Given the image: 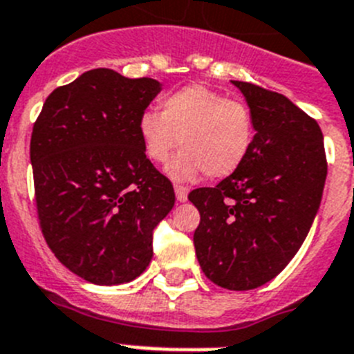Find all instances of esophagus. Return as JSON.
<instances>
[{
    "label": "esophagus",
    "mask_w": 354,
    "mask_h": 354,
    "mask_svg": "<svg viewBox=\"0 0 354 354\" xmlns=\"http://www.w3.org/2000/svg\"><path fill=\"white\" fill-rule=\"evenodd\" d=\"M174 194H176V199L180 201V203H183V201H187L189 190L185 189V187H181V185H176V187H174Z\"/></svg>",
    "instance_id": "34e87169"
}]
</instances>
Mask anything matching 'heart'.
<instances>
[{
    "label": "heart",
    "mask_w": 354,
    "mask_h": 354,
    "mask_svg": "<svg viewBox=\"0 0 354 354\" xmlns=\"http://www.w3.org/2000/svg\"><path fill=\"white\" fill-rule=\"evenodd\" d=\"M254 118L247 104L203 84H190L165 97L160 113L148 111L139 120L146 157L167 164L174 149H185L171 165L176 180H196L206 173L222 180L236 173L254 145Z\"/></svg>",
    "instance_id": "obj_1"
}]
</instances>
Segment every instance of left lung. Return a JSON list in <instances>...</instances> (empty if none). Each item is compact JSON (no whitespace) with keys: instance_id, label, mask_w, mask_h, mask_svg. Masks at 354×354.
Here are the masks:
<instances>
[{"instance_id":"obj_1","label":"left lung","mask_w":354,"mask_h":354,"mask_svg":"<svg viewBox=\"0 0 354 354\" xmlns=\"http://www.w3.org/2000/svg\"><path fill=\"white\" fill-rule=\"evenodd\" d=\"M232 84L252 113V149L236 173L189 199L201 215L194 247L205 275L247 291L270 282L298 252L319 209L328 164L314 118L284 95Z\"/></svg>"}]
</instances>
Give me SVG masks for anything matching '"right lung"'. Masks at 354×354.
Wrapping results in <instances>:
<instances>
[{"label": "right lung", "instance_id": "add662e5", "mask_svg": "<svg viewBox=\"0 0 354 354\" xmlns=\"http://www.w3.org/2000/svg\"><path fill=\"white\" fill-rule=\"evenodd\" d=\"M160 91L149 77L95 68L59 86L33 125L35 201L47 245L98 286L141 275L174 189L146 158L139 120Z\"/></svg>", "mask_w": 354, "mask_h": 354}]
</instances>
